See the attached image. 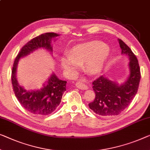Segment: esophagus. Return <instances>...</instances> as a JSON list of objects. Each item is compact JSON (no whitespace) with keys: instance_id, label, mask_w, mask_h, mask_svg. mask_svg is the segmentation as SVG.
<instances>
[{"instance_id":"34e87169","label":"esophagus","mask_w":150,"mask_h":150,"mask_svg":"<svg viewBox=\"0 0 150 150\" xmlns=\"http://www.w3.org/2000/svg\"><path fill=\"white\" fill-rule=\"evenodd\" d=\"M75 86H76V87H77V88H78L79 89H88V86H87L82 81L76 82Z\"/></svg>"}]
</instances>
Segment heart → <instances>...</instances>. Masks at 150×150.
I'll return each instance as SVG.
<instances>
[{"label":"heart","mask_w":150,"mask_h":150,"mask_svg":"<svg viewBox=\"0 0 150 150\" xmlns=\"http://www.w3.org/2000/svg\"><path fill=\"white\" fill-rule=\"evenodd\" d=\"M110 54V48L100 41H90L73 48L70 55L61 59V65L67 71L77 69L78 64L85 62V69L91 74L101 71Z\"/></svg>","instance_id":"1"}]
</instances>
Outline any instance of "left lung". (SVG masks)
Segmentation results:
<instances>
[{
  "mask_svg": "<svg viewBox=\"0 0 150 150\" xmlns=\"http://www.w3.org/2000/svg\"><path fill=\"white\" fill-rule=\"evenodd\" d=\"M122 54L129 57L130 75L123 84L116 83L101 75L93 81L96 93L89 107L96 114L104 117L118 115L129 106L135 96L141 79L140 68L136 56L122 40H118Z\"/></svg>",
  "mask_w": 150,
  "mask_h": 150,
  "instance_id": "1",
  "label": "left lung"
}]
</instances>
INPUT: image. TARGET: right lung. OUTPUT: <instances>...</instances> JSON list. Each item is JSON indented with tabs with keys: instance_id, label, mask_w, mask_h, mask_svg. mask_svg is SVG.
<instances>
[{
	"instance_id": "right-lung-1",
	"label": "right lung",
	"mask_w": 150,
	"mask_h": 150,
	"mask_svg": "<svg viewBox=\"0 0 150 150\" xmlns=\"http://www.w3.org/2000/svg\"><path fill=\"white\" fill-rule=\"evenodd\" d=\"M55 33H45L34 38L25 44L15 58L11 72L13 91L21 106L30 112L39 116H46L54 111L61 102L62 94L66 91V81L58 79L52 74L46 84L40 90L27 91L20 86L16 79V71L20 58L25 57L40 48L52 52L51 40L58 36Z\"/></svg>"
}]
</instances>
